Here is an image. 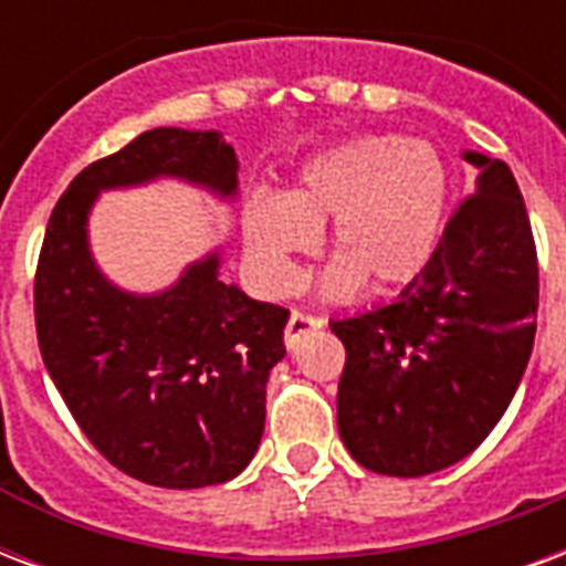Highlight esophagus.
Wrapping results in <instances>:
<instances>
[{
  "label": "esophagus",
  "instance_id": "esophagus-1",
  "mask_svg": "<svg viewBox=\"0 0 566 566\" xmlns=\"http://www.w3.org/2000/svg\"><path fill=\"white\" fill-rule=\"evenodd\" d=\"M323 326L321 317H314V314H302V312H293L287 317V326H284V347L293 350L296 344H300L302 335H308V332H317Z\"/></svg>",
  "mask_w": 566,
  "mask_h": 566
}]
</instances>
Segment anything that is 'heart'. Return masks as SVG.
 <instances>
[{
  "mask_svg": "<svg viewBox=\"0 0 566 566\" xmlns=\"http://www.w3.org/2000/svg\"><path fill=\"white\" fill-rule=\"evenodd\" d=\"M446 159L407 136H361L321 150L287 192H254L243 207V243L254 273L275 293L296 282L300 258L332 226L326 275L332 296L365 284L374 293L407 287L424 273L446 228Z\"/></svg>",
  "mask_w": 566,
  "mask_h": 566,
  "instance_id": "1",
  "label": "heart"
}]
</instances>
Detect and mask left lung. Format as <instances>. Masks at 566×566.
<instances>
[{
    "label": "left lung",
    "mask_w": 566,
    "mask_h": 566,
    "mask_svg": "<svg viewBox=\"0 0 566 566\" xmlns=\"http://www.w3.org/2000/svg\"><path fill=\"white\" fill-rule=\"evenodd\" d=\"M472 198L400 296L332 321L347 350L338 433L359 465L421 478L460 463L511 407L537 329V252L502 159L463 150Z\"/></svg>",
    "instance_id": "obj_1"
}]
</instances>
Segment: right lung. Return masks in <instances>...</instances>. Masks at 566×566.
<instances>
[{
  "label": "right lung",
  "mask_w": 566,
  "mask_h": 566,
  "mask_svg": "<svg viewBox=\"0 0 566 566\" xmlns=\"http://www.w3.org/2000/svg\"><path fill=\"white\" fill-rule=\"evenodd\" d=\"M237 171L219 129H148L82 168L43 237L34 275L43 365L92 446L150 486L226 484L252 463L287 312L222 282V249L163 291H124L94 261L88 219L101 192L154 180H180L231 205Z\"/></svg>",
  "instance_id": "right-lung-1"
}]
</instances>
